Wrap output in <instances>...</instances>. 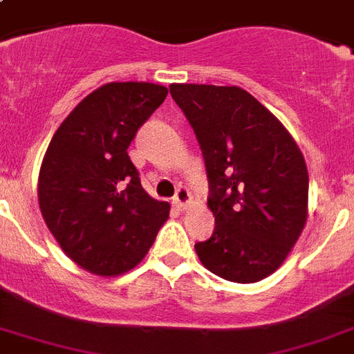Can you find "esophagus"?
<instances>
[{
	"label": "esophagus",
	"mask_w": 354,
	"mask_h": 354,
	"mask_svg": "<svg viewBox=\"0 0 354 354\" xmlns=\"http://www.w3.org/2000/svg\"><path fill=\"white\" fill-rule=\"evenodd\" d=\"M189 201H191V193H189V189L183 187V185H180V187L176 189V195H174L172 202L176 204V207L183 209V207L189 204Z\"/></svg>",
	"instance_id": "1"
}]
</instances>
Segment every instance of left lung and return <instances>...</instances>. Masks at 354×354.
Wrapping results in <instances>:
<instances>
[{
	"mask_svg": "<svg viewBox=\"0 0 354 354\" xmlns=\"http://www.w3.org/2000/svg\"><path fill=\"white\" fill-rule=\"evenodd\" d=\"M206 161L215 230L195 245L221 279L252 284L273 274L308 217V169L290 131L241 87L172 83Z\"/></svg>",
	"mask_w": 354,
	"mask_h": 354,
	"instance_id": "left-lung-1",
	"label": "left lung"
}]
</instances>
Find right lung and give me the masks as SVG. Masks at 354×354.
<instances>
[{"instance_id":"1","label":"right lung","mask_w":354,"mask_h":354,"mask_svg":"<svg viewBox=\"0 0 354 354\" xmlns=\"http://www.w3.org/2000/svg\"><path fill=\"white\" fill-rule=\"evenodd\" d=\"M167 87L113 81L85 96L51 137L39 206L59 247L81 269L118 277L141 263L171 212L142 189L129 142Z\"/></svg>"}]
</instances>
